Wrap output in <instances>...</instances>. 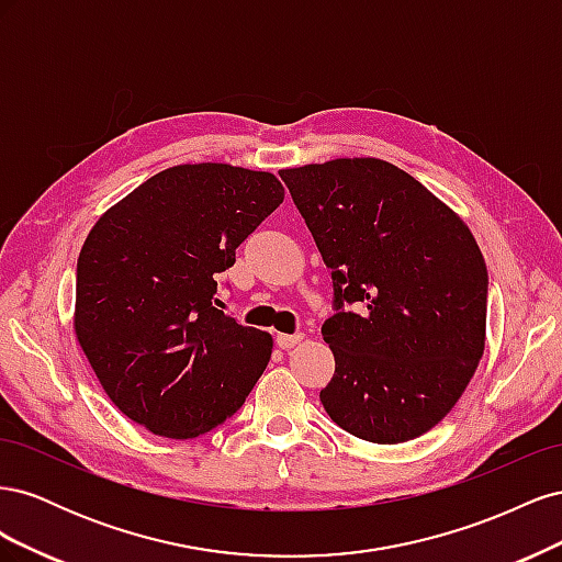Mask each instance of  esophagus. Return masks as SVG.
I'll list each match as a JSON object with an SVG mask.
<instances>
[{
  "label": "esophagus",
  "instance_id": "34e87169",
  "mask_svg": "<svg viewBox=\"0 0 562 562\" xmlns=\"http://www.w3.org/2000/svg\"><path fill=\"white\" fill-rule=\"evenodd\" d=\"M302 337H304V333H293V335L279 333V335H277V345H279L281 349H291V347H295L297 342H302Z\"/></svg>",
  "mask_w": 562,
  "mask_h": 562
}]
</instances>
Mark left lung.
Listing matches in <instances>:
<instances>
[{"label":"left lung","mask_w":562,"mask_h":562,"mask_svg":"<svg viewBox=\"0 0 562 562\" xmlns=\"http://www.w3.org/2000/svg\"><path fill=\"white\" fill-rule=\"evenodd\" d=\"M279 176L333 269L335 314L321 333L335 375L321 389L323 407L370 443L427 434L464 394L485 349L487 267L473 234L382 159Z\"/></svg>","instance_id":"8db88e82"}]
</instances>
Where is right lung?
<instances>
[{"instance_id": "add662e5", "label": "right lung", "mask_w": 562, "mask_h": 562, "mask_svg": "<svg viewBox=\"0 0 562 562\" xmlns=\"http://www.w3.org/2000/svg\"><path fill=\"white\" fill-rule=\"evenodd\" d=\"M283 201L265 171L182 164L98 220L77 260L75 333L110 401L166 438L215 429L271 359V335L217 310V281Z\"/></svg>"}]
</instances>
